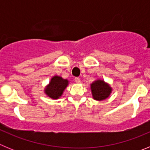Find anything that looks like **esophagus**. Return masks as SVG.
I'll list each match as a JSON object with an SVG mask.
<instances>
[{
	"mask_svg": "<svg viewBox=\"0 0 150 150\" xmlns=\"http://www.w3.org/2000/svg\"><path fill=\"white\" fill-rule=\"evenodd\" d=\"M74 80H75L76 83H80V79H79V78H78V77L75 78V79H74Z\"/></svg>",
	"mask_w": 150,
	"mask_h": 150,
	"instance_id": "obj_1",
	"label": "esophagus"
}]
</instances>
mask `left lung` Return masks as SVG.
Segmentation results:
<instances>
[{
	"label": "left lung",
	"instance_id": "1",
	"mask_svg": "<svg viewBox=\"0 0 150 150\" xmlns=\"http://www.w3.org/2000/svg\"><path fill=\"white\" fill-rule=\"evenodd\" d=\"M90 86L92 98L98 101L107 99L112 92L110 86L102 79H97Z\"/></svg>",
	"mask_w": 150,
	"mask_h": 150
}]
</instances>
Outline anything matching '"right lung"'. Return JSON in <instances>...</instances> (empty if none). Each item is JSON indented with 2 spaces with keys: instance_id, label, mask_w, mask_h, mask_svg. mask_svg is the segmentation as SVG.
<instances>
[{
  "instance_id": "obj_1",
  "label": "right lung",
  "mask_w": 150,
  "mask_h": 150,
  "mask_svg": "<svg viewBox=\"0 0 150 150\" xmlns=\"http://www.w3.org/2000/svg\"><path fill=\"white\" fill-rule=\"evenodd\" d=\"M69 81L67 79H63L62 76H54L51 78L50 83L46 86L44 92L52 99L59 98L67 86Z\"/></svg>"
}]
</instances>
